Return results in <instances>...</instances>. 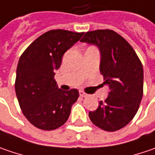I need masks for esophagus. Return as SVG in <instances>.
I'll use <instances>...</instances> for the list:
<instances>
[{"label":"esophagus","instance_id":"1","mask_svg":"<svg viewBox=\"0 0 155 155\" xmlns=\"http://www.w3.org/2000/svg\"><path fill=\"white\" fill-rule=\"evenodd\" d=\"M79 95H80V97H88V94H86V93L84 92V91H80V92H79Z\"/></svg>","mask_w":155,"mask_h":155}]
</instances>
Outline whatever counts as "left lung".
I'll return each mask as SVG.
<instances>
[{"label": "left lung", "mask_w": 155, "mask_h": 155, "mask_svg": "<svg viewBox=\"0 0 155 155\" xmlns=\"http://www.w3.org/2000/svg\"><path fill=\"white\" fill-rule=\"evenodd\" d=\"M80 42L99 50V70L110 89L97 110L89 112L90 120L104 131L120 130L134 119L143 96L141 62L126 39L113 30L89 31Z\"/></svg>", "instance_id": "8db88e82"}]
</instances>
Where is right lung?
<instances>
[{"label":"right lung","instance_id":"obj_1","mask_svg":"<svg viewBox=\"0 0 155 155\" xmlns=\"http://www.w3.org/2000/svg\"><path fill=\"white\" fill-rule=\"evenodd\" d=\"M84 33L63 29L40 35L22 53L18 62L15 93L20 107L35 127L51 131L65 123L78 91H63L54 80L64 54L80 40Z\"/></svg>","mask_w":155,"mask_h":155}]
</instances>
